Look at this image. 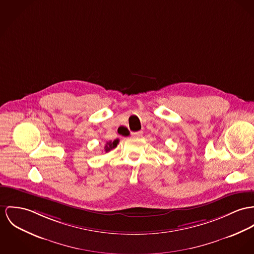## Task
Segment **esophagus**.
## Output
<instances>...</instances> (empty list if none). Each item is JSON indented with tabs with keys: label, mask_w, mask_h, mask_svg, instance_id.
Returning a JSON list of instances; mask_svg holds the SVG:
<instances>
[{
	"label": "esophagus",
	"mask_w": 254,
	"mask_h": 254,
	"mask_svg": "<svg viewBox=\"0 0 254 254\" xmlns=\"http://www.w3.org/2000/svg\"><path fill=\"white\" fill-rule=\"evenodd\" d=\"M131 134H132V136L141 137L142 136V134H143V131L140 130V131H136V132H132Z\"/></svg>",
	"instance_id": "1"
}]
</instances>
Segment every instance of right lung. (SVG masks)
I'll return each mask as SVG.
<instances>
[{
    "label": "right lung",
    "mask_w": 254,
    "mask_h": 254,
    "mask_svg": "<svg viewBox=\"0 0 254 254\" xmlns=\"http://www.w3.org/2000/svg\"><path fill=\"white\" fill-rule=\"evenodd\" d=\"M118 143H119V140H118V139L114 140V141H108V142H106V144H105V146H104V152H105V153L110 152L111 150H113L114 148L117 147Z\"/></svg>",
    "instance_id": "obj_1"
}]
</instances>
